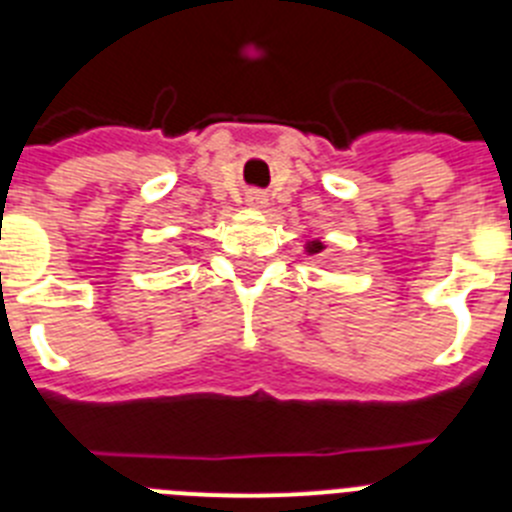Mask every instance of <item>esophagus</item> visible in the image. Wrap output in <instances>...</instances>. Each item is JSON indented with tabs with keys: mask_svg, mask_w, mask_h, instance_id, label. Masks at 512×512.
<instances>
[{
	"mask_svg": "<svg viewBox=\"0 0 512 512\" xmlns=\"http://www.w3.org/2000/svg\"><path fill=\"white\" fill-rule=\"evenodd\" d=\"M246 205H248V210H266V207H269V197H266L264 192H256V189H253V192H248L246 194Z\"/></svg>",
	"mask_w": 512,
	"mask_h": 512,
	"instance_id": "obj_1",
	"label": "esophagus"
}]
</instances>
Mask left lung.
I'll return each mask as SVG.
<instances>
[{"instance_id":"left-lung-1","label":"left lung","mask_w":512,"mask_h":512,"mask_svg":"<svg viewBox=\"0 0 512 512\" xmlns=\"http://www.w3.org/2000/svg\"><path fill=\"white\" fill-rule=\"evenodd\" d=\"M325 248H328V246H325L323 241H318V238H312V241L305 243V253H307V256H320V253H323Z\"/></svg>"}]
</instances>
